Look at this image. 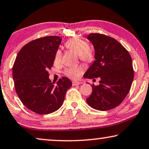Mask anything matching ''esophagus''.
I'll return each mask as SVG.
<instances>
[{"label":"esophagus","mask_w":149,"mask_h":149,"mask_svg":"<svg viewBox=\"0 0 149 149\" xmlns=\"http://www.w3.org/2000/svg\"><path fill=\"white\" fill-rule=\"evenodd\" d=\"M81 84L80 82H78V81H73L72 82V84L73 86H78Z\"/></svg>","instance_id":"obj_1"}]
</instances>
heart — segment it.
Returning a JSON list of instances; mask_svg holds the SVG:
<instances>
[{"instance_id":"obj_1","label":"heart","mask_w":149,"mask_h":149,"mask_svg":"<svg viewBox=\"0 0 149 149\" xmlns=\"http://www.w3.org/2000/svg\"><path fill=\"white\" fill-rule=\"evenodd\" d=\"M65 46L69 49L78 54L79 58L84 62L90 63L93 60V54L92 52L89 49L88 43L80 37L70 39L65 43ZM61 57H62L61 52L58 50L55 54L54 62L56 63H60ZM82 72V69L80 67H69L65 71V74L71 78H77Z\"/></svg>"}]
</instances>
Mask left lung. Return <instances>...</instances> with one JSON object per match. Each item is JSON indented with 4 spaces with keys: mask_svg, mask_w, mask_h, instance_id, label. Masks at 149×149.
<instances>
[{
    "mask_svg": "<svg viewBox=\"0 0 149 149\" xmlns=\"http://www.w3.org/2000/svg\"><path fill=\"white\" fill-rule=\"evenodd\" d=\"M95 49V61L84 78H100V84H93L86 99L91 108L106 111L119 106L130 92L134 80L132 60L127 50L116 39L102 34L87 36Z\"/></svg>",
    "mask_w": 149,
    "mask_h": 149,
    "instance_id": "left-lung-1",
    "label": "left lung"
}]
</instances>
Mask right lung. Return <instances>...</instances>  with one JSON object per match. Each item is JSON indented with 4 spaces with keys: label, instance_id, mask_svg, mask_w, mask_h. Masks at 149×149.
I'll return each mask as SVG.
<instances>
[{
    "label": "right lung",
    "instance_id": "obj_1",
    "mask_svg": "<svg viewBox=\"0 0 149 149\" xmlns=\"http://www.w3.org/2000/svg\"><path fill=\"white\" fill-rule=\"evenodd\" d=\"M62 39L47 36L28 43L17 55L13 67L15 91L22 104L39 114L58 110L65 94L72 86L69 78L62 77L56 84L49 78V69Z\"/></svg>",
    "mask_w": 149,
    "mask_h": 149
}]
</instances>
